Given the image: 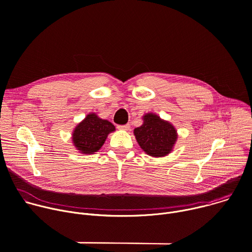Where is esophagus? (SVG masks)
Returning a JSON list of instances; mask_svg holds the SVG:
<instances>
[{"label":"esophagus","instance_id":"esophagus-1","mask_svg":"<svg viewBox=\"0 0 252 252\" xmlns=\"http://www.w3.org/2000/svg\"><path fill=\"white\" fill-rule=\"evenodd\" d=\"M118 128L122 129V130H128L129 129V125L126 124V125H124V126H118Z\"/></svg>","mask_w":252,"mask_h":252}]
</instances>
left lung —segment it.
Returning a JSON list of instances; mask_svg holds the SVG:
<instances>
[{
    "mask_svg": "<svg viewBox=\"0 0 252 252\" xmlns=\"http://www.w3.org/2000/svg\"><path fill=\"white\" fill-rule=\"evenodd\" d=\"M142 120L143 124L133 129L141 150L154 158H161L170 154L177 139L175 127L153 113L146 114Z\"/></svg>",
    "mask_w": 252,
    "mask_h": 252,
    "instance_id": "left-lung-1",
    "label": "left lung"
}]
</instances>
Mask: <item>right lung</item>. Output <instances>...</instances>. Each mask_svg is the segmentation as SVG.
Masks as SVG:
<instances>
[{
  "mask_svg": "<svg viewBox=\"0 0 252 252\" xmlns=\"http://www.w3.org/2000/svg\"><path fill=\"white\" fill-rule=\"evenodd\" d=\"M115 130L112 123L91 113L75 127L71 140L81 154L93 155L103 146L107 135Z\"/></svg>",
  "mask_w": 252,
  "mask_h": 252,
  "instance_id": "right-lung-1",
  "label": "right lung"
}]
</instances>
